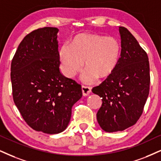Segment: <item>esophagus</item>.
Listing matches in <instances>:
<instances>
[{
    "instance_id": "obj_1",
    "label": "esophagus",
    "mask_w": 161,
    "mask_h": 161,
    "mask_svg": "<svg viewBox=\"0 0 161 161\" xmlns=\"http://www.w3.org/2000/svg\"><path fill=\"white\" fill-rule=\"evenodd\" d=\"M82 92H83V96H88L89 94L91 92V88L90 86H82Z\"/></svg>"
}]
</instances>
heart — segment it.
<instances>
[{
    "label": "heart",
    "instance_id": "heart-1",
    "mask_svg": "<svg viewBox=\"0 0 161 161\" xmlns=\"http://www.w3.org/2000/svg\"><path fill=\"white\" fill-rule=\"evenodd\" d=\"M119 41L112 36L81 33L73 38L70 46L63 45L59 50L63 70L69 77L75 76L83 66L84 82H94L97 77L104 79L116 69L120 56Z\"/></svg>",
    "mask_w": 161,
    "mask_h": 161
}]
</instances>
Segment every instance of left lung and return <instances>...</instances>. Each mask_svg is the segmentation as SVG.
<instances>
[{"instance_id":"left-lung-1","label":"left lung","mask_w":161,"mask_h":161,"mask_svg":"<svg viewBox=\"0 0 161 161\" xmlns=\"http://www.w3.org/2000/svg\"><path fill=\"white\" fill-rule=\"evenodd\" d=\"M121 53L110 76L92 92L102 98L97 120L104 131H122L141 116L149 93L150 69L147 53L128 29L119 27Z\"/></svg>"}]
</instances>
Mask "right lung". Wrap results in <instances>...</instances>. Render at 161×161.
<instances>
[{"mask_svg":"<svg viewBox=\"0 0 161 161\" xmlns=\"http://www.w3.org/2000/svg\"><path fill=\"white\" fill-rule=\"evenodd\" d=\"M58 31L46 27L30 33L11 63L15 104L31 128L49 134L67 128L71 108L82 97L80 85L59 70Z\"/></svg>","mask_w":161,"mask_h":161,"instance_id":"1","label":"right lung"}]
</instances>
